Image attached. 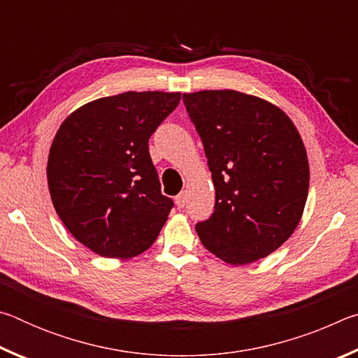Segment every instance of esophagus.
<instances>
[{
  "instance_id": "obj_1",
  "label": "esophagus",
  "mask_w": 358,
  "mask_h": 358,
  "mask_svg": "<svg viewBox=\"0 0 358 358\" xmlns=\"http://www.w3.org/2000/svg\"><path fill=\"white\" fill-rule=\"evenodd\" d=\"M175 203H177V207H178V208H183L185 205H186V194H185V192H181L180 196L175 197Z\"/></svg>"
}]
</instances>
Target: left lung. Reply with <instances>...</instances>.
<instances>
[{"mask_svg":"<svg viewBox=\"0 0 358 358\" xmlns=\"http://www.w3.org/2000/svg\"><path fill=\"white\" fill-rule=\"evenodd\" d=\"M183 101L216 191L199 238L230 265L266 257L294 234L306 205L310 164L299 129L278 106L235 90L185 93Z\"/></svg>","mask_w":358,"mask_h":358,"instance_id":"8db88e82","label":"left lung"}]
</instances>
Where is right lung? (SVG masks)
Wrapping results in <instances>:
<instances>
[{"mask_svg":"<svg viewBox=\"0 0 358 358\" xmlns=\"http://www.w3.org/2000/svg\"><path fill=\"white\" fill-rule=\"evenodd\" d=\"M180 99V92L106 96L57 131L47 161L52 203L72 237L99 256L136 257L166 224L173 202L161 194L148 138Z\"/></svg>","mask_w":358,"mask_h":358,"instance_id":"add662e5","label":"right lung"}]
</instances>
